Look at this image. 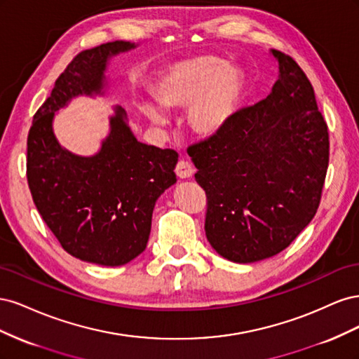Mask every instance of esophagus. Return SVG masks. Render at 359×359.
<instances>
[{
  "mask_svg": "<svg viewBox=\"0 0 359 359\" xmlns=\"http://www.w3.org/2000/svg\"><path fill=\"white\" fill-rule=\"evenodd\" d=\"M193 172H194V169H193V166L190 165L189 161L180 160V161L177 163V166H175V173H177V177H178V178H181V180L190 178V177L193 175Z\"/></svg>",
  "mask_w": 359,
  "mask_h": 359,
  "instance_id": "34e87169",
  "label": "esophagus"
}]
</instances>
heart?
Returning a JSON list of instances; mask_svg holds the SVG:
<instances>
[{
  "mask_svg": "<svg viewBox=\"0 0 359 359\" xmlns=\"http://www.w3.org/2000/svg\"><path fill=\"white\" fill-rule=\"evenodd\" d=\"M243 90L241 70L220 69L219 60L201 57L177 64L156 85L154 99L161 109H177L190 104L198 96L189 109V124L196 133L212 136L231 121ZM140 109L154 124H165V116L154 106L144 104Z\"/></svg>",
  "mask_w": 359,
  "mask_h": 359,
  "instance_id": "b5f03b06",
  "label": "heart"
}]
</instances>
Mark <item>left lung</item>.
<instances>
[{
    "mask_svg": "<svg viewBox=\"0 0 359 359\" xmlns=\"http://www.w3.org/2000/svg\"><path fill=\"white\" fill-rule=\"evenodd\" d=\"M273 93L187 148L206 194L205 232L220 256H274L316 214L330 161L328 126L297 61L280 50Z\"/></svg>",
    "mask_w": 359,
    "mask_h": 359,
    "instance_id": "1",
    "label": "left lung"
}]
</instances>
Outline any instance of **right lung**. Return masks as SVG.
Masks as SVG:
<instances>
[{"label": "right lung", "mask_w": 359, "mask_h": 359, "mask_svg": "<svg viewBox=\"0 0 359 359\" xmlns=\"http://www.w3.org/2000/svg\"><path fill=\"white\" fill-rule=\"evenodd\" d=\"M135 48L111 41L79 52L32 119L27 180L37 210L61 247L85 262L124 265L145 250L160 194L177 182L175 149L137 142L118 107L99 154L78 157L52 132L55 111L78 94H100L106 61Z\"/></svg>", "instance_id": "right-lung-1"}]
</instances>
